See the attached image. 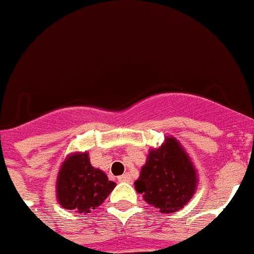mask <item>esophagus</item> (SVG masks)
Here are the masks:
<instances>
[{
  "label": "esophagus",
  "instance_id": "34e87169",
  "mask_svg": "<svg viewBox=\"0 0 254 254\" xmlns=\"http://www.w3.org/2000/svg\"><path fill=\"white\" fill-rule=\"evenodd\" d=\"M118 180L121 182H131L132 181V178H131V176H129L128 173L123 174V176H121V177H118Z\"/></svg>",
  "mask_w": 254,
  "mask_h": 254
}]
</instances>
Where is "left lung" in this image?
<instances>
[{
  "label": "left lung",
  "mask_w": 254,
  "mask_h": 254,
  "mask_svg": "<svg viewBox=\"0 0 254 254\" xmlns=\"http://www.w3.org/2000/svg\"><path fill=\"white\" fill-rule=\"evenodd\" d=\"M198 188V173L182 144L165 136L159 148H151L135 181L136 191L161 214H172L188 204Z\"/></svg>",
  "instance_id": "1"
}]
</instances>
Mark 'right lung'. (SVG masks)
<instances>
[{
	"mask_svg": "<svg viewBox=\"0 0 254 254\" xmlns=\"http://www.w3.org/2000/svg\"><path fill=\"white\" fill-rule=\"evenodd\" d=\"M117 184L90 164L88 152H74L63 161L56 180V198L66 210L89 212L99 207Z\"/></svg>",
	"mask_w": 254,
	"mask_h": 254,
	"instance_id": "add662e5",
	"label": "right lung"
}]
</instances>
